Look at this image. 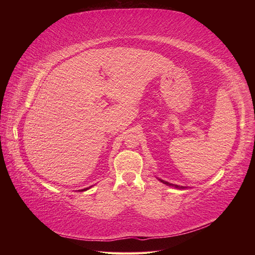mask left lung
I'll list each match as a JSON object with an SVG mask.
<instances>
[{"mask_svg": "<svg viewBox=\"0 0 255 255\" xmlns=\"http://www.w3.org/2000/svg\"><path fill=\"white\" fill-rule=\"evenodd\" d=\"M158 180L160 181V182H162L163 184H165V185H167V186H172V187H175V188H177V189H185L186 187H184V186H180V185H175V184H171V183H169V182H166V181H163V180H161V178H158Z\"/></svg>", "mask_w": 255, "mask_h": 255, "instance_id": "left-lung-1", "label": "left lung"}]
</instances>
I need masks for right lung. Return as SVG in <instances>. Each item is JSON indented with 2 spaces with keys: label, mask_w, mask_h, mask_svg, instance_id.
Returning <instances> with one entry per match:
<instances>
[{
  "label": "right lung",
  "mask_w": 255,
  "mask_h": 255,
  "mask_svg": "<svg viewBox=\"0 0 255 255\" xmlns=\"http://www.w3.org/2000/svg\"><path fill=\"white\" fill-rule=\"evenodd\" d=\"M91 187V186H90ZM90 187H86V188H84V189H80V192H84V191H86V189H89Z\"/></svg>",
  "instance_id": "1"
}]
</instances>
